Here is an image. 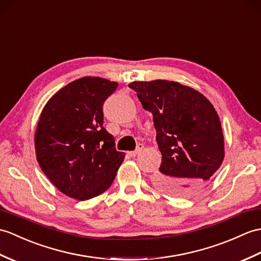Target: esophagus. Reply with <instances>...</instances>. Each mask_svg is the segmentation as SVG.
<instances>
[{
  "instance_id": "obj_1",
  "label": "esophagus",
  "mask_w": 261,
  "mask_h": 261,
  "mask_svg": "<svg viewBox=\"0 0 261 261\" xmlns=\"http://www.w3.org/2000/svg\"><path fill=\"white\" fill-rule=\"evenodd\" d=\"M142 149H143V144H142V143H139V144L137 145V149H136L135 151H131V152H129V154H130L131 156H136V155H138L139 153L141 152Z\"/></svg>"
}]
</instances>
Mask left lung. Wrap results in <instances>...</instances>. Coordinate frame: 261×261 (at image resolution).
<instances>
[{"label":"left lung","instance_id":"8db88e82","mask_svg":"<svg viewBox=\"0 0 261 261\" xmlns=\"http://www.w3.org/2000/svg\"><path fill=\"white\" fill-rule=\"evenodd\" d=\"M144 110L153 114L156 142L162 154L154 182L173 196L198 191L225 158L219 116L209 100L178 82H132Z\"/></svg>","mask_w":261,"mask_h":261}]
</instances>
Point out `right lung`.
<instances>
[{
	"instance_id": "add662e5",
	"label": "right lung",
	"mask_w": 261,
	"mask_h": 261,
	"mask_svg": "<svg viewBox=\"0 0 261 261\" xmlns=\"http://www.w3.org/2000/svg\"><path fill=\"white\" fill-rule=\"evenodd\" d=\"M117 82L84 76L47 101L35 132V152L46 177L64 195L88 200L108 190L124 159L103 128V103Z\"/></svg>"
}]
</instances>
